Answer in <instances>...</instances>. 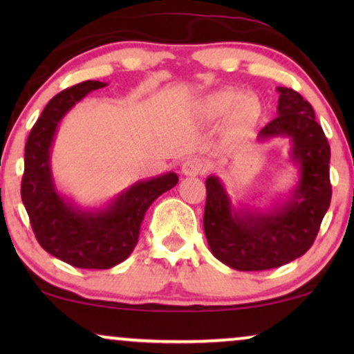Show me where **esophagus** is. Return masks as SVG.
Returning a JSON list of instances; mask_svg holds the SVG:
<instances>
[{"label":"esophagus","mask_w":354,"mask_h":354,"mask_svg":"<svg viewBox=\"0 0 354 354\" xmlns=\"http://www.w3.org/2000/svg\"><path fill=\"white\" fill-rule=\"evenodd\" d=\"M206 162L200 158H188L185 162L182 164V174L187 177H196L201 176L206 171Z\"/></svg>","instance_id":"esophagus-1"}]
</instances>
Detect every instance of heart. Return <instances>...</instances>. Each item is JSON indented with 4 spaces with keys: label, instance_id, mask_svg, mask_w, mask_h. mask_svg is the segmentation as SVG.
Returning <instances> with one entry per match:
<instances>
[{
    "label": "heart",
    "instance_id": "b5f03b06",
    "mask_svg": "<svg viewBox=\"0 0 354 354\" xmlns=\"http://www.w3.org/2000/svg\"><path fill=\"white\" fill-rule=\"evenodd\" d=\"M198 118L205 122H217L225 118L230 132H245L258 124L263 115V106L253 95H241L239 90H217L203 96L196 103Z\"/></svg>",
    "mask_w": 354,
    "mask_h": 354
}]
</instances>
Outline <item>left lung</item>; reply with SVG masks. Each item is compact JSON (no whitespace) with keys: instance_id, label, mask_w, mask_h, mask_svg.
<instances>
[{"instance_id":"obj_1","label":"left lung","mask_w":354,"mask_h":354,"mask_svg":"<svg viewBox=\"0 0 354 354\" xmlns=\"http://www.w3.org/2000/svg\"><path fill=\"white\" fill-rule=\"evenodd\" d=\"M277 118L258 140L287 138L297 180L287 195L235 203L217 176L206 178L205 234L211 253L236 270L280 268L311 248L330 206V147L313 106L287 86H277Z\"/></svg>"}]
</instances>
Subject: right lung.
Returning a JSON list of instances; mask_svg holds the SVG:
<instances>
[{
	"instance_id": "add662e5",
	"label": "right lung",
	"mask_w": 354,
	"mask_h": 354,
	"mask_svg": "<svg viewBox=\"0 0 354 354\" xmlns=\"http://www.w3.org/2000/svg\"><path fill=\"white\" fill-rule=\"evenodd\" d=\"M108 84L86 80L50 100L26 143L21 195L38 243L55 258L80 269H109L132 253L148 207L177 185L169 171L138 180L100 206H82L57 188L51 149L64 115L91 91Z\"/></svg>"
}]
</instances>
